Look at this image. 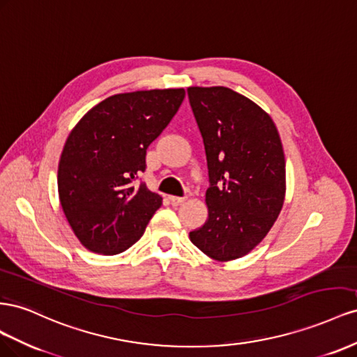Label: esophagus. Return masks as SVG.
Segmentation results:
<instances>
[{"instance_id":"1","label":"esophagus","mask_w":357,"mask_h":357,"mask_svg":"<svg viewBox=\"0 0 357 357\" xmlns=\"http://www.w3.org/2000/svg\"><path fill=\"white\" fill-rule=\"evenodd\" d=\"M169 203H170V205L172 206H181L182 205V203H184L185 202V199L184 197H176V196H169Z\"/></svg>"}]
</instances>
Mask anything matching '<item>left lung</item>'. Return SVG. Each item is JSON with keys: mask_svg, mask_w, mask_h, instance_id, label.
I'll list each match as a JSON object with an SVG mask.
<instances>
[{"mask_svg": "<svg viewBox=\"0 0 357 357\" xmlns=\"http://www.w3.org/2000/svg\"><path fill=\"white\" fill-rule=\"evenodd\" d=\"M205 145L208 220L190 231L206 256L227 261L259 245L286 195V160L278 130L256 103L226 86L187 89Z\"/></svg>", "mask_w": 357, "mask_h": 357, "instance_id": "obj_1", "label": "left lung"}]
</instances>
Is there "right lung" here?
<instances>
[{
  "mask_svg": "<svg viewBox=\"0 0 357 357\" xmlns=\"http://www.w3.org/2000/svg\"><path fill=\"white\" fill-rule=\"evenodd\" d=\"M185 91L151 89L112 96L71 130L58 165L59 202L89 251L119 254L136 243L161 197L139 175L146 149L175 116Z\"/></svg>",
  "mask_w": 357,
  "mask_h": 357,
  "instance_id": "1",
  "label": "right lung"
}]
</instances>
